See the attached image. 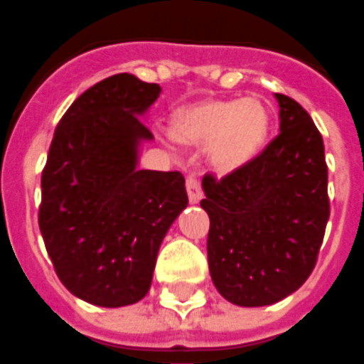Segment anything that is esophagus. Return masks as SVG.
<instances>
[{
  "label": "esophagus",
  "mask_w": 364,
  "mask_h": 364,
  "mask_svg": "<svg viewBox=\"0 0 364 364\" xmlns=\"http://www.w3.org/2000/svg\"><path fill=\"white\" fill-rule=\"evenodd\" d=\"M186 190H188V197L190 203H199L203 199V190H200V182L196 174H188L186 178Z\"/></svg>",
  "instance_id": "esophagus-1"
}]
</instances>
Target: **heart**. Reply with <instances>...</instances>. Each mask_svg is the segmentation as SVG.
I'll use <instances>...</instances> for the list:
<instances>
[{"mask_svg":"<svg viewBox=\"0 0 364 364\" xmlns=\"http://www.w3.org/2000/svg\"><path fill=\"white\" fill-rule=\"evenodd\" d=\"M269 133V112L257 100L206 101L180 110L173 135L182 142H208L212 164L237 168L263 148Z\"/></svg>","mask_w":364,"mask_h":364,"instance_id":"obj_1","label":"heart"}]
</instances>
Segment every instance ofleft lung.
Masks as SVG:
<instances>
[{
  "instance_id": "8db88e82",
  "label": "left lung",
  "mask_w": 364,
  "mask_h": 364,
  "mask_svg": "<svg viewBox=\"0 0 364 364\" xmlns=\"http://www.w3.org/2000/svg\"><path fill=\"white\" fill-rule=\"evenodd\" d=\"M280 133L248 164L203 178L208 269L223 299L267 306L312 274L331 206L321 133L301 105L276 94Z\"/></svg>"
}]
</instances>
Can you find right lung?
I'll return each mask as SVG.
<instances>
[{
	"mask_svg": "<svg viewBox=\"0 0 364 364\" xmlns=\"http://www.w3.org/2000/svg\"><path fill=\"white\" fill-rule=\"evenodd\" d=\"M158 84L129 73L78 95L56 126L41 174L39 229L58 278L86 302L127 306L150 289L159 244L188 205L178 171H136L152 139L141 116Z\"/></svg>",
	"mask_w": 364,
	"mask_h": 364,
	"instance_id": "1",
	"label": "right lung"
}]
</instances>
